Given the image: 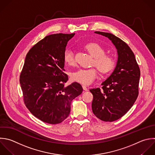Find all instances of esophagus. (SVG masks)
Masks as SVG:
<instances>
[{
	"label": "esophagus",
	"mask_w": 155,
	"mask_h": 155,
	"mask_svg": "<svg viewBox=\"0 0 155 155\" xmlns=\"http://www.w3.org/2000/svg\"><path fill=\"white\" fill-rule=\"evenodd\" d=\"M82 88H83L84 90H85V91H88V88H87V87L85 85H82Z\"/></svg>",
	"instance_id": "34e87169"
}]
</instances>
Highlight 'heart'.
Here are the masks:
<instances>
[{
    "label": "heart",
    "instance_id": "heart-1",
    "mask_svg": "<svg viewBox=\"0 0 155 155\" xmlns=\"http://www.w3.org/2000/svg\"><path fill=\"white\" fill-rule=\"evenodd\" d=\"M86 50L94 58L93 65H95L102 74L110 73L114 68L115 61L114 58L108 54H105V49L97 43H90L85 46ZM63 59L65 64L73 65L75 64L74 53L71 49H66L63 54ZM97 71L96 68H79L71 74L73 81L84 85L91 84L97 78Z\"/></svg>",
    "mask_w": 155,
    "mask_h": 155
}]
</instances>
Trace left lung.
<instances>
[{"label": "left lung", "instance_id": "left-lung-1", "mask_svg": "<svg viewBox=\"0 0 155 155\" xmlns=\"http://www.w3.org/2000/svg\"><path fill=\"white\" fill-rule=\"evenodd\" d=\"M94 33L108 38L117 50L116 67L102 83V89L90 90L93 95L91 107L94 114L103 121L113 122L122 117L136 101L140 70L134 53L125 42L111 33Z\"/></svg>", "mask_w": 155, "mask_h": 155}]
</instances>
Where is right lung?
Listing matches in <instances>:
<instances>
[{"label":"right lung","instance_id":"right-lung-1","mask_svg":"<svg viewBox=\"0 0 155 155\" xmlns=\"http://www.w3.org/2000/svg\"><path fill=\"white\" fill-rule=\"evenodd\" d=\"M73 34H54L46 36L27 53L20 75L24 103L30 111L42 121L50 124L62 122L69 115L71 102L83 88L78 82L67 87L64 73V52Z\"/></svg>","mask_w":155,"mask_h":155}]
</instances>
